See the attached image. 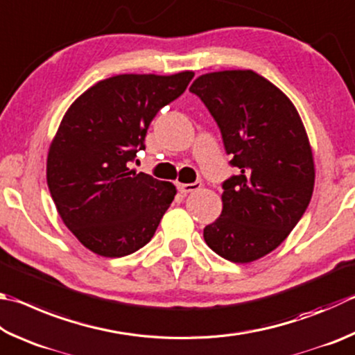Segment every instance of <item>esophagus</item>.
Returning <instances> with one entry per match:
<instances>
[{
  "label": "esophagus",
  "mask_w": 355,
  "mask_h": 355,
  "mask_svg": "<svg viewBox=\"0 0 355 355\" xmlns=\"http://www.w3.org/2000/svg\"><path fill=\"white\" fill-rule=\"evenodd\" d=\"M200 186H202V183L200 182H196V183H180L178 184V191L182 192V194H189V192H194L197 191Z\"/></svg>",
  "instance_id": "34e87169"
}]
</instances>
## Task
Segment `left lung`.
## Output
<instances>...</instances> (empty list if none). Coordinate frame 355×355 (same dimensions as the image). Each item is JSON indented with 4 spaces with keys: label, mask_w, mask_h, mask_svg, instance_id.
Instances as JSON below:
<instances>
[{
    "label": "left lung",
    "mask_w": 355,
    "mask_h": 355,
    "mask_svg": "<svg viewBox=\"0 0 355 355\" xmlns=\"http://www.w3.org/2000/svg\"><path fill=\"white\" fill-rule=\"evenodd\" d=\"M197 94L220 127L237 173L223 183L222 214L203 230L223 259L248 263L287 239L312 198V147L293 102L251 69L198 76Z\"/></svg>",
    "instance_id": "left-lung-1"
}]
</instances>
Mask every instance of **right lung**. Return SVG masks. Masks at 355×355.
Instances as JSON below:
<instances>
[{
    "label": "right lung",
    "instance_id": "obj_1",
    "mask_svg": "<svg viewBox=\"0 0 355 355\" xmlns=\"http://www.w3.org/2000/svg\"><path fill=\"white\" fill-rule=\"evenodd\" d=\"M194 73L119 74L82 93L63 114L46 159L51 197L83 247L122 257L149 242L177 188L130 169L159 108Z\"/></svg>",
    "mask_w": 355,
    "mask_h": 355
}]
</instances>
